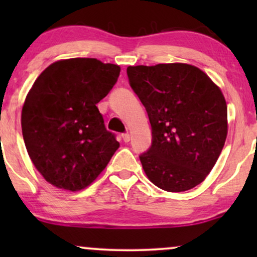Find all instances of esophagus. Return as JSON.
Returning a JSON list of instances; mask_svg holds the SVG:
<instances>
[{
    "mask_svg": "<svg viewBox=\"0 0 257 257\" xmlns=\"http://www.w3.org/2000/svg\"><path fill=\"white\" fill-rule=\"evenodd\" d=\"M122 139L124 143H129V141H131V134H128V133H126V134H123Z\"/></svg>",
    "mask_w": 257,
    "mask_h": 257,
    "instance_id": "34e87169",
    "label": "esophagus"
}]
</instances>
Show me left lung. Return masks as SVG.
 Wrapping results in <instances>:
<instances>
[{
	"mask_svg": "<svg viewBox=\"0 0 257 257\" xmlns=\"http://www.w3.org/2000/svg\"><path fill=\"white\" fill-rule=\"evenodd\" d=\"M126 73L152 129V146L140 156L146 176L168 192L196 187L214 168L228 132L220 87L184 63L128 66Z\"/></svg>",
	"mask_w": 257,
	"mask_h": 257,
	"instance_id": "obj_1",
	"label": "left lung"
}]
</instances>
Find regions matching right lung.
<instances>
[{
	"label": "right lung",
	"instance_id": "add662e5",
	"mask_svg": "<svg viewBox=\"0 0 257 257\" xmlns=\"http://www.w3.org/2000/svg\"><path fill=\"white\" fill-rule=\"evenodd\" d=\"M120 67L94 58L63 59L38 76L22 110L31 162L61 190L81 191L102 173L119 143L106 131L96 104L117 82Z\"/></svg>",
	"mask_w": 257,
	"mask_h": 257
}]
</instances>
